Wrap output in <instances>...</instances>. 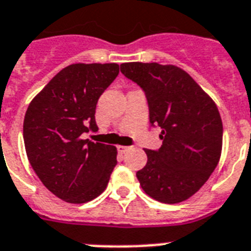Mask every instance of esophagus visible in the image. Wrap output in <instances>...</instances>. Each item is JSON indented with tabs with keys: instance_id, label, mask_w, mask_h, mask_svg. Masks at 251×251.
I'll list each match as a JSON object with an SVG mask.
<instances>
[{
	"instance_id": "1",
	"label": "esophagus",
	"mask_w": 251,
	"mask_h": 251,
	"mask_svg": "<svg viewBox=\"0 0 251 251\" xmlns=\"http://www.w3.org/2000/svg\"><path fill=\"white\" fill-rule=\"evenodd\" d=\"M118 150H120L121 152H127V151L131 150V147H129V146H118Z\"/></svg>"
}]
</instances>
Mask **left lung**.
Wrapping results in <instances>:
<instances>
[{"mask_svg":"<svg viewBox=\"0 0 251 251\" xmlns=\"http://www.w3.org/2000/svg\"><path fill=\"white\" fill-rule=\"evenodd\" d=\"M121 73L145 91L150 122L161 129L163 145L157 151L146 150L147 164L137 172L138 181L159 202H183L206 183L220 160L223 122L218 106L175 65L126 62Z\"/></svg>","mask_w":251,"mask_h":251,"instance_id":"8db88e82","label":"left lung"}]
</instances>
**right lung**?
<instances>
[{
    "instance_id": "1",
    "label": "right lung",
    "mask_w": 251,
    "mask_h": 251,
    "mask_svg": "<svg viewBox=\"0 0 251 251\" xmlns=\"http://www.w3.org/2000/svg\"><path fill=\"white\" fill-rule=\"evenodd\" d=\"M120 73L117 64H73L29 102L23 122L28 161L47 189L69 203L101 194L117 164V149L83 139L98 131L99 98Z\"/></svg>"
}]
</instances>
